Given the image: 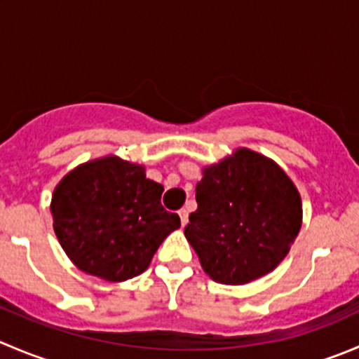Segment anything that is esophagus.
Masks as SVG:
<instances>
[{"instance_id":"34e87169","label":"esophagus","mask_w":359,"mask_h":359,"mask_svg":"<svg viewBox=\"0 0 359 359\" xmlns=\"http://www.w3.org/2000/svg\"><path fill=\"white\" fill-rule=\"evenodd\" d=\"M179 217H180V222H182V226H186L187 221H189V212H187L186 208H182V210H179Z\"/></svg>"}]
</instances>
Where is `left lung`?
<instances>
[{
  "instance_id": "8db88e82",
  "label": "left lung",
  "mask_w": 359,
  "mask_h": 359,
  "mask_svg": "<svg viewBox=\"0 0 359 359\" xmlns=\"http://www.w3.org/2000/svg\"><path fill=\"white\" fill-rule=\"evenodd\" d=\"M184 228L212 280L242 286L273 272L302 228V198L273 159L238 147L201 170Z\"/></svg>"
}]
</instances>
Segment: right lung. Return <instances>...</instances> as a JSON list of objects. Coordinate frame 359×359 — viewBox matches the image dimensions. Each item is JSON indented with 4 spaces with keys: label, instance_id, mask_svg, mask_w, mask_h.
<instances>
[{
    "label": "right lung",
    "instance_id": "add662e5",
    "mask_svg": "<svg viewBox=\"0 0 359 359\" xmlns=\"http://www.w3.org/2000/svg\"><path fill=\"white\" fill-rule=\"evenodd\" d=\"M163 186L145 166L109 154L66 173L54 187V233L79 270L124 283L151 264L180 217L161 205Z\"/></svg>",
    "mask_w": 359,
    "mask_h": 359
}]
</instances>
